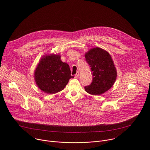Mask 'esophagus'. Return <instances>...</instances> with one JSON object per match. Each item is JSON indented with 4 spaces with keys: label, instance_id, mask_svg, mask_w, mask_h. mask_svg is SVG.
<instances>
[{
    "label": "esophagus",
    "instance_id": "esophagus-1",
    "mask_svg": "<svg viewBox=\"0 0 150 150\" xmlns=\"http://www.w3.org/2000/svg\"><path fill=\"white\" fill-rule=\"evenodd\" d=\"M79 72H77L76 73V74L75 75V78H78L79 76Z\"/></svg>",
    "mask_w": 150,
    "mask_h": 150
}]
</instances>
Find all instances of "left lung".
<instances>
[{
    "label": "left lung",
    "instance_id": "obj_1",
    "mask_svg": "<svg viewBox=\"0 0 150 150\" xmlns=\"http://www.w3.org/2000/svg\"><path fill=\"white\" fill-rule=\"evenodd\" d=\"M93 76L92 82L85 90L92 95H99L110 89L116 81L117 71L110 55L99 47L91 49L85 54Z\"/></svg>",
    "mask_w": 150,
    "mask_h": 150
}]
</instances>
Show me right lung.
Masks as SVG:
<instances>
[{
	"mask_svg": "<svg viewBox=\"0 0 150 150\" xmlns=\"http://www.w3.org/2000/svg\"><path fill=\"white\" fill-rule=\"evenodd\" d=\"M74 77L68 64L61 61L59 55L54 54L43 56L34 72L37 86L48 94L63 90L69 80Z\"/></svg>",
	"mask_w": 150,
	"mask_h": 150,
	"instance_id": "right-lung-1",
	"label": "right lung"
}]
</instances>
